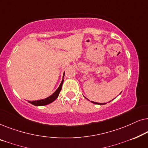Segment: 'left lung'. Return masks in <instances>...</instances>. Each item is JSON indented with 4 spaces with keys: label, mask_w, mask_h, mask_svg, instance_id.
Instances as JSON below:
<instances>
[{
    "label": "left lung",
    "mask_w": 148,
    "mask_h": 148,
    "mask_svg": "<svg viewBox=\"0 0 148 148\" xmlns=\"http://www.w3.org/2000/svg\"><path fill=\"white\" fill-rule=\"evenodd\" d=\"M92 103H94V104H100V105H102V104H105V103H98V102H93V101H91Z\"/></svg>",
    "instance_id": "8db88e82"
}]
</instances>
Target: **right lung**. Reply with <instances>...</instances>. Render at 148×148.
Masks as SVG:
<instances>
[{"label":"right lung","instance_id":"right-lung-1","mask_svg":"<svg viewBox=\"0 0 148 148\" xmlns=\"http://www.w3.org/2000/svg\"><path fill=\"white\" fill-rule=\"evenodd\" d=\"M64 73H63V78H64ZM63 81H64V79H62V80L61 83H60L59 87H58L57 90H56L55 92H54L53 94L51 95V96H50L49 97H48V98H46L45 99H42V100H36V101H28V102H29V103H31L32 104L34 105V106H45V105L50 104V103L54 102V101L58 98V95H59V93L62 89V84H63Z\"/></svg>","mask_w":148,"mask_h":148}]
</instances>
